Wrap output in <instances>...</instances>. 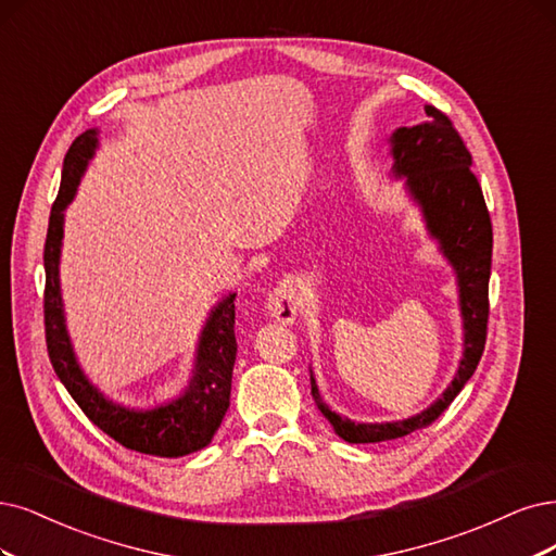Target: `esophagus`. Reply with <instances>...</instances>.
<instances>
[{
    "label": "esophagus",
    "mask_w": 556,
    "mask_h": 556,
    "mask_svg": "<svg viewBox=\"0 0 556 556\" xmlns=\"http://www.w3.org/2000/svg\"><path fill=\"white\" fill-rule=\"evenodd\" d=\"M265 309L277 323L291 325L300 309V289L295 279H283L267 295Z\"/></svg>",
    "instance_id": "34e87169"
}]
</instances>
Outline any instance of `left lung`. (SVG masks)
<instances>
[{
  "label": "left lung",
  "mask_w": 556,
  "mask_h": 556,
  "mask_svg": "<svg viewBox=\"0 0 556 556\" xmlns=\"http://www.w3.org/2000/svg\"><path fill=\"white\" fill-rule=\"evenodd\" d=\"M428 121L413 128H396L389 137L392 176L403 178L407 197L419 208L428 236L451 265L458 283L463 318V357L458 371L442 396L419 415L401 421L362 424L327 405L312 371V396L332 424L334 433L351 444H368L403 438L433 424L451 405L465 382L475 376L485 345L488 281L492 263V224L477 176L471 174V155L446 114L426 105Z\"/></svg>",
  "instance_id": "left-lung-1"
}]
</instances>
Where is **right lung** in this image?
<instances>
[{"label":"right lung","mask_w":556,"mask_h":556,"mask_svg":"<svg viewBox=\"0 0 556 556\" xmlns=\"http://www.w3.org/2000/svg\"><path fill=\"white\" fill-rule=\"evenodd\" d=\"M98 149V128L81 132L64 157L61 188L52 203L46 238V341L54 374L64 382L73 401L102 433L126 448L157 458H180L208 446L229 409L231 376L236 364V293L224 295L203 323L199 334L192 376L188 387L155 407L139 409L108 399L87 378L73 351L61 300L59 261L64 240L66 208L77 194V185Z\"/></svg>","instance_id":"1"}]
</instances>
